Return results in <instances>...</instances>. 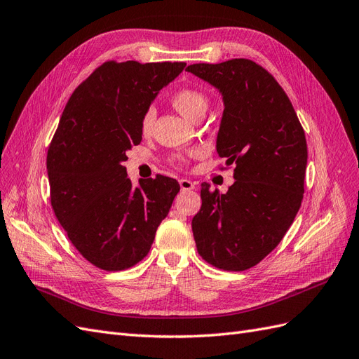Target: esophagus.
I'll return each instance as SVG.
<instances>
[{"mask_svg": "<svg viewBox=\"0 0 359 359\" xmlns=\"http://www.w3.org/2000/svg\"><path fill=\"white\" fill-rule=\"evenodd\" d=\"M179 183H180V189H182V191H192V189H196V183H194L192 180H189V179H180Z\"/></svg>", "mask_w": 359, "mask_h": 359, "instance_id": "34e87169", "label": "esophagus"}]
</instances>
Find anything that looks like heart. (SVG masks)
Here are the masks:
<instances>
[{"instance_id":"1","label":"heart","mask_w":359,"mask_h":359,"mask_svg":"<svg viewBox=\"0 0 359 359\" xmlns=\"http://www.w3.org/2000/svg\"><path fill=\"white\" fill-rule=\"evenodd\" d=\"M171 102H172V107L176 108L183 117L191 118V120H194L200 114H204L208 108L206 95L201 93L200 90L189 88V87L177 90L176 93L172 95ZM153 123H155V109L149 108V109H146V112L141 117V121H140L141 130L146 134V132H149L151 129ZM194 153L197 155L198 150Z\"/></svg>"}]
</instances>
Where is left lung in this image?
<instances>
[{
  "label": "left lung",
  "instance_id": "1",
  "mask_svg": "<svg viewBox=\"0 0 359 359\" xmlns=\"http://www.w3.org/2000/svg\"><path fill=\"white\" fill-rule=\"evenodd\" d=\"M187 70L222 95L217 151L227 165L234 163V183L225 194L201 183V209L192 218L197 251L215 268L250 269L281 242L301 208L305 132L285 91L254 61Z\"/></svg>",
  "mask_w": 359,
  "mask_h": 359
}]
</instances>
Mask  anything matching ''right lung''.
Masks as SVG:
<instances>
[{
  "label": "right lung",
  "mask_w": 359,
  "mask_h": 359,
  "mask_svg": "<svg viewBox=\"0 0 359 359\" xmlns=\"http://www.w3.org/2000/svg\"><path fill=\"white\" fill-rule=\"evenodd\" d=\"M185 66L107 61L61 114L46 158L50 206L74 247L99 269L125 271L144 259L180 191L176 179L161 174L134 188L123 162L141 142L142 114Z\"/></svg>",
  "instance_id": "right-lung-1"
}]
</instances>
